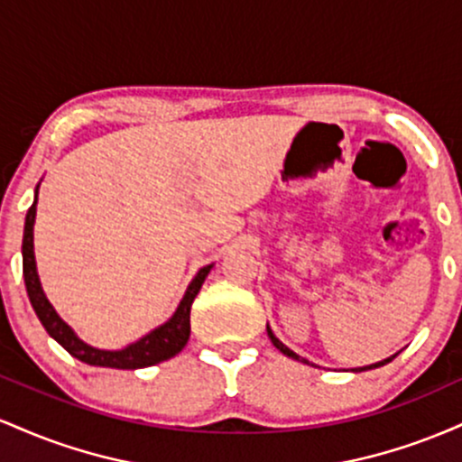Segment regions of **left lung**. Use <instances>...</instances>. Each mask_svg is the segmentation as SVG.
Masks as SVG:
<instances>
[{"label": "left lung", "instance_id": "1", "mask_svg": "<svg viewBox=\"0 0 462 462\" xmlns=\"http://www.w3.org/2000/svg\"><path fill=\"white\" fill-rule=\"evenodd\" d=\"M267 334H269V338H272V343H273V346H275V347H278V349H280V352H282V354H284V356H289V358H295V360H301V363H309V360H304V358H301V356H298V354H295V352H291V349H289V347H286V346H284V343H282V341H280V338H275V334H273L272 330H269V326H267ZM395 356H397V354H395ZM395 356H391V358H386V360H380V363H375V365H369V367H360V369H356V371H367V369H375V367H383V365H386V363H391V360H393Z\"/></svg>", "mask_w": 462, "mask_h": 462}]
</instances>
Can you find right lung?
Here are the masks:
<instances>
[{
	"label": "right lung",
	"instance_id": "1",
	"mask_svg": "<svg viewBox=\"0 0 462 462\" xmlns=\"http://www.w3.org/2000/svg\"><path fill=\"white\" fill-rule=\"evenodd\" d=\"M39 193V187H36ZM34 217H36V198L34 204L30 206L28 215H25V227H23V278H25V289H28V298L32 301V309H34L36 317H39L43 328L50 337H54L62 347L71 354L73 358L82 360L87 365H95V367H113V369H141V367H152V365L162 363L176 356L178 352H182V347L187 346L190 337V306H193L195 295L199 293L201 284H204L206 275H208L213 264H206L201 267L198 275H195L193 282L189 284L187 293H184L182 301H180L178 310L173 312V317L167 323H162L161 328L143 337L141 341L132 343L125 349L119 352H106V349H95L87 343H82L73 334L71 328L67 326L60 317L56 315V310L51 309V304L47 301L43 289H41L39 273H36V263H34Z\"/></svg>",
	"mask_w": 462,
	"mask_h": 462
}]
</instances>
